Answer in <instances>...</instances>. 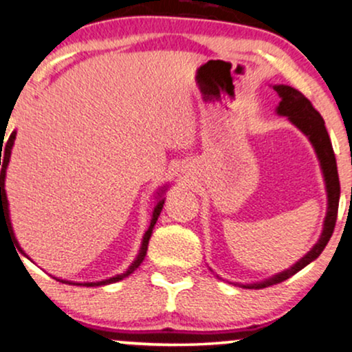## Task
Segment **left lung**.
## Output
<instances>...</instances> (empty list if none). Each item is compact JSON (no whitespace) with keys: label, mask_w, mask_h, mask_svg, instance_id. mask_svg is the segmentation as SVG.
Listing matches in <instances>:
<instances>
[{"label":"left lung","mask_w":352,"mask_h":352,"mask_svg":"<svg viewBox=\"0 0 352 352\" xmlns=\"http://www.w3.org/2000/svg\"><path fill=\"white\" fill-rule=\"evenodd\" d=\"M274 91L278 92L281 97V102L278 105V113L284 115L296 124L299 130L304 133L305 136H309L310 143L314 144L315 153H317L320 159V166H322L324 182H327V193H328V212L327 219H324L323 232L320 237L318 243L310 250L302 260L289 268L283 273L276 274L274 278L266 279L263 283L258 284H247V289H263L273 284H279L286 279L299 273L302 268H305L307 265L312 263L315 258L320 256V253L323 252V248L327 247L328 240L331 239L333 230H335L336 217H338V204H340V177H338V168H336V159L335 153H333V146L328 136L327 128H324V122L315 107L312 105L307 97L297 89L291 86H274Z\"/></svg>","instance_id":"obj_1"}]
</instances>
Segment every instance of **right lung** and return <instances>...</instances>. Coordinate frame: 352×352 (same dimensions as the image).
Returning a JSON list of instances; mask_svg holds the SVG:
<instances>
[{
	"label": "right lung",
	"instance_id": "1",
	"mask_svg": "<svg viewBox=\"0 0 352 352\" xmlns=\"http://www.w3.org/2000/svg\"><path fill=\"white\" fill-rule=\"evenodd\" d=\"M14 140H16V131H12L11 135H10V138H8L6 144H4V153H3V166H1V229H3V228H6L8 230H10L11 235H12V240H14V245H16V248H17V250H19V252H22V250H21V247L17 245V242H16V239H14V234H12L11 221H10V209H8L6 190H4V177H6V167H8V164H10L11 149H12V144H14ZM1 151H3V141H1ZM162 191H164V190H162ZM162 208H164V199H161V201L157 203V206L154 208V211H153V219H151V226H149V229L146 230V234H144V237H143V245H141L140 255H138V258H136L135 261H133L130 268H128L126 271H124L123 274L115 276V278L105 279V281H100V283H84V284H81V286H87V287H91V286H104V284L117 283V281H120V279L126 278L128 274H131L133 271H135V270L138 268V266L141 265V261L144 260L146 252H148V243H149L151 234H153V228H154L155 221H157L159 214H161ZM61 283H65V281H61ZM73 284H74V283H73ZM78 286H79V284H78Z\"/></svg>",
	"mask_w": 352,
	"mask_h": 352
}]
</instances>
